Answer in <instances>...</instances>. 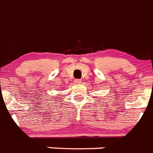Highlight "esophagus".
<instances>
[{
  "instance_id": "34e87169",
  "label": "esophagus",
  "mask_w": 153,
  "mask_h": 153,
  "mask_svg": "<svg viewBox=\"0 0 153 153\" xmlns=\"http://www.w3.org/2000/svg\"><path fill=\"white\" fill-rule=\"evenodd\" d=\"M75 84H81V79H75Z\"/></svg>"
}]
</instances>
